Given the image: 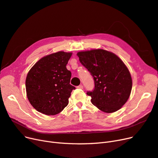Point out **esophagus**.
Instances as JSON below:
<instances>
[{
    "label": "esophagus",
    "mask_w": 158,
    "mask_h": 158,
    "mask_svg": "<svg viewBox=\"0 0 158 158\" xmlns=\"http://www.w3.org/2000/svg\"><path fill=\"white\" fill-rule=\"evenodd\" d=\"M77 88H78V89H83V85H79L78 86H77Z\"/></svg>",
    "instance_id": "34e87169"
}]
</instances>
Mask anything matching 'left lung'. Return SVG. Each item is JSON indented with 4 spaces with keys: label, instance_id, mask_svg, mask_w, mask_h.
<instances>
[{
    "label": "left lung",
    "instance_id": "8db88e82",
    "mask_svg": "<svg viewBox=\"0 0 158 158\" xmlns=\"http://www.w3.org/2000/svg\"><path fill=\"white\" fill-rule=\"evenodd\" d=\"M77 55L94 78V88L86 93L92 104L105 113L120 109L130 96L132 85L126 65L116 55L103 49L79 52Z\"/></svg>",
    "mask_w": 158,
    "mask_h": 158
}]
</instances>
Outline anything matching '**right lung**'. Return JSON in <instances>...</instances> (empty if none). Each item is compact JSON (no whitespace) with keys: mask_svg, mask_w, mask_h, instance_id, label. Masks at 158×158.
<instances>
[{"mask_svg":"<svg viewBox=\"0 0 158 158\" xmlns=\"http://www.w3.org/2000/svg\"><path fill=\"white\" fill-rule=\"evenodd\" d=\"M71 52L59 51L43 57L28 73L26 80L27 96L37 111L55 115L69 104L72 91L71 72L66 64Z\"/></svg>","mask_w":158,"mask_h":158,"instance_id":"obj_1","label":"right lung"}]
</instances>
